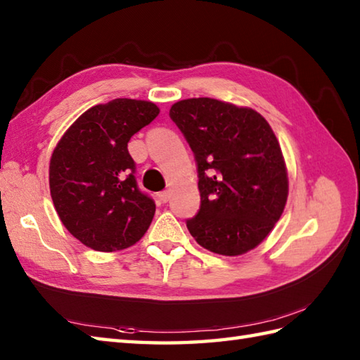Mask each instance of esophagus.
I'll return each instance as SVG.
<instances>
[{"mask_svg": "<svg viewBox=\"0 0 360 360\" xmlns=\"http://www.w3.org/2000/svg\"><path fill=\"white\" fill-rule=\"evenodd\" d=\"M158 196H159L160 202H167L168 200H170V190H164V192H160Z\"/></svg>", "mask_w": 360, "mask_h": 360, "instance_id": "1", "label": "esophagus"}]
</instances>
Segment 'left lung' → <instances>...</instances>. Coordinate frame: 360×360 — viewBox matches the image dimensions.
I'll use <instances>...</instances> for the list:
<instances>
[{
  "label": "left lung",
  "mask_w": 360,
  "mask_h": 360,
  "mask_svg": "<svg viewBox=\"0 0 360 360\" xmlns=\"http://www.w3.org/2000/svg\"><path fill=\"white\" fill-rule=\"evenodd\" d=\"M198 164L201 209L187 221L196 243L236 257L255 249L280 219L289 181L280 143L267 120L248 106L210 97L170 108Z\"/></svg>",
  "instance_id": "1"
}]
</instances>
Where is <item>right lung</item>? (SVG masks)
<instances>
[{
    "label": "right lung",
    "instance_id": "obj_1",
    "mask_svg": "<svg viewBox=\"0 0 360 360\" xmlns=\"http://www.w3.org/2000/svg\"><path fill=\"white\" fill-rule=\"evenodd\" d=\"M158 114L153 102L114 98L83 112L53 148L49 162L53 207L85 246L122 250L148 231L156 205L137 188L128 142Z\"/></svg>",
    "mask_w": 360,
    "mask_h": 360
}]
</instances>
